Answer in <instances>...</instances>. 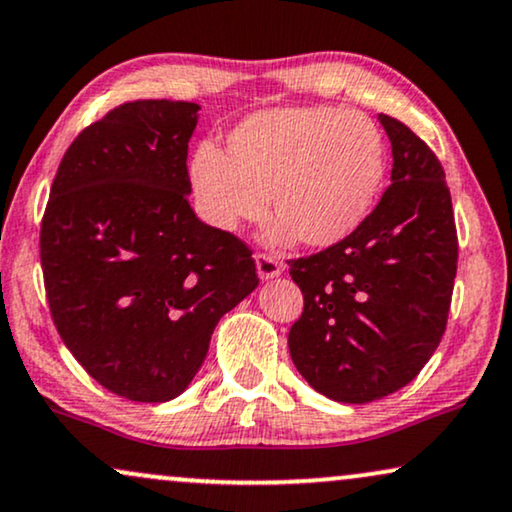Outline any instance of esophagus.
Masks as SVG:
<instances>
[{
  "label": "esophagus",
  "mask_w": 512,
  "mask_h": 512,
  "mask_svg": "<svg viewBox=\"0 0 512 512\" xmlns=\"http://www.w3.org/2000/svg\"><path fill=\"white\" fill-rule=\"evenodd\" d=\"M255 264H257V276H260L262 281H269V278H276L283 274V264L278 262L276 257L264 255V252L255 255Z\"/></svg>",
  "instance_id": "obj_1"
}]
</instances>
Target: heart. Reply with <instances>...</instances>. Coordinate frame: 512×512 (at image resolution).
Segmentation results:
<instances>
[{
	"instance_id": "obj_1",
	"label": "heart",
	"mask_w": 512,
	"mask_h": 512,
	"mask_svg": "<svg viewBox=\"0 0 512 512\" xmlns=\"http://www.w3.org/2000/svg\"><path fill=\"white\" fill-rule=\"evenodd\" d=\"M387 174V148L373 120L335 108H271L245 118L226 155L200 146L191 163L198 208L217 229L278 217L269 238L333 248L371 217Z\"/></svg>"
}]
</instances>
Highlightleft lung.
Here are the masks:
<instances>
[{
  "label": "left lung",
  "instance_id": "8db88e82",
  "mask_svg": "<svg viewBox=\"0 0 512 512\" xmlns=\"http://www.w3.org/2000/svg\"><path fill=\"white\" fill-rule=\"evenodd\" d=\"M392 184L347 241L290 260L304 295L288 333L293 364L316 392L368 404L409 385L442 340L458 238L437 155L404 122L378 115Z\"/></svg>",
  "mask_w": 512,
  "mask_h": 512
}]
</instances>
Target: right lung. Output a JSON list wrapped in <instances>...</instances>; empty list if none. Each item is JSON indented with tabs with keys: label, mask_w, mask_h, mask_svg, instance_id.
<instances>
[{
	"label": "right lung",
	"mask_w": 512,
	"mask_h": 512,
	"mask_svg": "<svg viewBox=\"0 0 512 512\" xmlns=\"http://www.w3.org/2000/svg\"><path fill=\"white\" fill-rule=\"evenodd\" d=\"M198 103L132 101L82 129L40 231L56 331L108 392L179 397L219 319L257 288L252 252L189 205Z\"/></svg>",
	"instance_id": "add662e5"
}]
</instances>
